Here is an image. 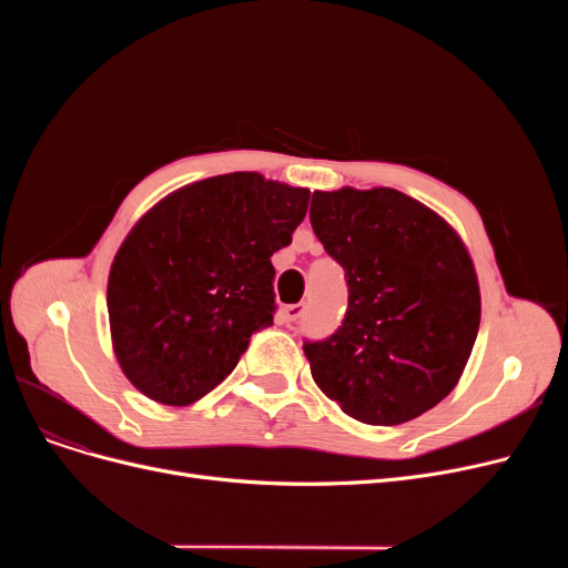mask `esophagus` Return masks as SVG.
<instances>
[{
	"instance_id": "esophagus-1",
	"label": "esophagus",
	"mask_w": 568,
	"mask_h": 568,
	"mask_svg": "<svg viewBox=\"0 0 568 568\" xmlns=\"http://www.w3.org/2000/svg\"><path fill=\"white\" fill-rule=\"evenodd\" d=\"M304 313H306V304H292V306L283 308V320L290 324V322L302 320Z\"/></svg>"
}]
</instances>
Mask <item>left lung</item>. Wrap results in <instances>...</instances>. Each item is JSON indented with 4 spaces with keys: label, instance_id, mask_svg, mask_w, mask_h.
I'll use <instances>...</instances> for the list:
<instances>
[{
    "label": "left lung",
    "instance_id": "1",
    "mask_svg": "<svg viewBox=\"0 0 568 568\" xmlns=\"http://www.w3.org/2000/svg\"><path fill=\"white\" fill-rule=\"evenodd\" d=\"M311 225L349 292L336 334L304 343L315 384L362 424L416 419L454 392L479 332L463 239L394 189L315 191Z\"/></svg>",
    "mask_w": 568,
    "mask_h": 568
}]
</instances>
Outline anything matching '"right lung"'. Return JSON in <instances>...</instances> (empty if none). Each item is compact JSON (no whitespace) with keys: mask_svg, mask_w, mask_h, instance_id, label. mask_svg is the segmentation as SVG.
Instances as JSON below:
<instances>
[{"mask_svg":"<svg viewBox=\"0 0 568 568\" xmlns=\"http://www.w3.org/2000/svg\"><path fill=\"white\" fill-rule=\"evenodd\" d=\"M308 189L257 172L202 179L133 225L108 278L116 362L135 389L184 407L219 386L274 324L272 255L306 216Z\"/></svg>","mask_w":568,"mask_h":568,"instance_id":"right-lung-1","label":"right lung"}]
</instances>
